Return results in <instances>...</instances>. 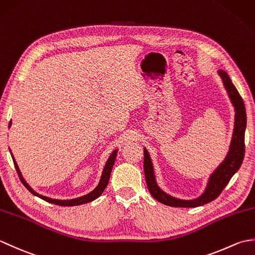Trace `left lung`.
<instances>
[{"label": "left lung", "mask_w": 255, "mask_h": 255, "mask_svg": "<svg viewBox=\"0 0 255 255\" xmlns=\"http://www.w3.org/2000/svg\"><path fill=\"white\" fill-rule=\"evenodd\" d=\"M218 74L220 75L221 80H223L225 89L227 90V93H228L232 105L235 107V129L234 133H232L228 154H227L225 160L221 162L217 169L213 172V174L209 176L208 184L206 186L205 192L198 198L184 200L173 197L171 195L162 191L155 181L154 170L150 154L148 150L143 148V170L148 189L153 198L166 206L191 208L210 203L211 200L219 196L220 193L227 186V184L231 180V177L235 175V173L240 169L242 164L246 151L245 132L247 127V113L245 103H243L242 97L240 96L239 92L237 91L236 86L232 84L228 73L225 72L224 70H218Z\"/></svg>", "instance_id": "obj_1"}]
</instances>
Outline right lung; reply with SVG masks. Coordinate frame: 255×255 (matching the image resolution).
<instances>
[{
	"mask_svg": "<svg viewBox=\"0 0 255 255\" xmlns=\"http://www.w3.org/2000/svg\"><path fill=\"white\" fill-rule=\"evenodd\" d=\"M9 126H10V123H9ZM8 126V127H9ZM10 154H12V152H10ZM116 155H117V149L114 150L112 154L110 155V158H108L106 164L104 166V170H103V173H102V176H101V180H100V183L99 185H97L93 191H92L91 193L84 195V196H81V197H78V198H73V199H53V198H49L47 196H42V195L38 194L37 192H35L34 189H32L28 184L26 183V181L24 180V177L21 176V173L18 169V165L17 163H16V161L14 159V156L12 154V158H13V161H14V165H15V169L16 171H17L18 175H19V178L21 183L24 184V186L28 189V191L32 194L35 195V196L39 197L41 199L46 200V202L48 203H51V204H55V205H59V206H78V205H83V204H86V203H90L92 202V200L96 199L97 197H100L102 193L104 192V189L106 188L107 184H108V181H110V176H111V173H112V169H113V165L114 163H115V160H116Z\"/></svg>",
	"mask_w": 255,
	"mask_h": 255,
	"instance_id": "add662e5",
	"label": "right lung"
}]
</instances>
